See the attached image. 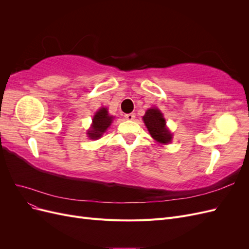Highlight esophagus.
I'll list each match as a JSON object with an SVG mask.
<instances>
[{"label": "esophagus", "mask_w": 249, "mask_h": 249, "mask_svg": "<svg viewBox=\"0 0 249 249\" xmlns=\"http://www.w3.org/2000/svg\"><path fill=\"white\" fill-rule=\"evenodd\" d=\"M124 118L127 120H134L135 119V113H130V114L124 115Z\"/></svg>", "instance_id": "esophagus-1"}]
</instances>
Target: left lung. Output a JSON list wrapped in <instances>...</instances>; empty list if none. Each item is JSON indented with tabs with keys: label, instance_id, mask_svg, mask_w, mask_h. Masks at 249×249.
<instances>
[{
	"label": "left lung",
	"instance_id": "obj_1",
	"mask_svg": "<svg viewBox=\"0 0 249 249\" xmlns=\"http://www.w3.org/2000/svg\"><path fill=\"white\" fill-rule=\"evenodd\" d=\"M147 130L157 142L161 144H167L171 142L172 134L167 129L166 120H165L162 112L158 108H150L145 112V115L142 117Z\"/></svg>",
	"mask_w": 249,
	"mask_h": 249
}]
</instances>
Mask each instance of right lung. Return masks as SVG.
<instances>
[{
  "label": "right lung",
  "mask_w": 249,
  "mask_h": 249,
  "mask_svg": "<svg viewBox=\"0 0 249 249\" xmlns=\"http://www.w3.org/2000/svg\"><path fill=\"white\" fill-rule=\"evenodd\" d=\"M113 116L109 115L107 108H101L97 111L92 119V124L90 129L87 131V135L90 139H99L102 135L107 131L108 127L113 122Z\"/></svg>",
  "instance_id": "right-lung-1"
}]
</instances>
